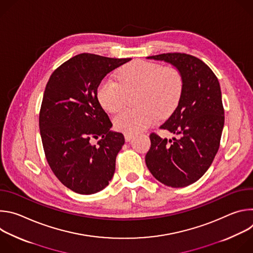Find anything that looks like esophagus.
<instances>
[{"label": "esophagus", "instance_id": "1", "mask_svg": "<svg viewBox=\"0 0 253 253\" xmlns=\"http://www.w3.org/2000/svg\"><path fill=\"white\" fill-rule=\"evenodd\" d=\"M124 137H125V141L129 142L134 138V134L132 133H124Z\"/></svg>", "mask_w": 253, "mask_h": 253}]
</instances>
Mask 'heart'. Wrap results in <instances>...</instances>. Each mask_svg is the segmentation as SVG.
Returning <instances> with one entry per match:
<instances>
[{"instance_id": "b5f03b06", "label": "heart", "mask_w": 253, "mask_h": 253, "mask_svg": "<svg viewBox=\"0 0 253 253\" xmlns=\"http://www.w3.org/2000/svg\"><path fill=\"white\" fill-rule=\"evenodd\" d=\"M183 78L175 68L135 61L123 67L119 80L104 78L97 87V98L108 112L115 113L126 104L127 93L138 91L136 109L125 110L114 118V126L125 133H137L155 124L159 118L169 116L179 103Z\"/></svg>"}]
</instances>
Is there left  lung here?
Listing matches in <instances>:
<instances>
[{
    "instance_id": "1",
    "label": "left lung",
    "mask_w": 253,
    "mask_h": 253,
    "mask_svg": "<svg viewBox=\"0 0 253 253\" xmlns=\"http://www.w3.org/2000/svg\"><path fill=\"white\" fill-rule=\"evenodd\" d=\"M146 59L175 67L183 78V89L176 109L160 126L177 138L151 133L145 162L159 182L185 187L203 176L218 151L224 126L220 85L212 70L194 56L167 53Z\"/></svg>"
}]
</instances>
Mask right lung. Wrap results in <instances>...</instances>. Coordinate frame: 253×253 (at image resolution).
<instances>
[{
  "label": "right lung",
  "instance_id": "right-lung-1",
  "mask_svg": "<svg viewBox=\"0 0 253 253\" xmlns=\"http://www.w3.org/2000/svg\"><path fill=\"white\" fill-rule=\"evenodd\" d=\"M130 60L79 54L57 68L46 85L39 116L45 155L56 177L76 193L99 192L114 175L125 139L111 130L97 87ZM92 136L101 137L97 146L89 143Z\"/></svg>",
  "mask_w": 253,
  "mask_h": 253
}]
</instances>
